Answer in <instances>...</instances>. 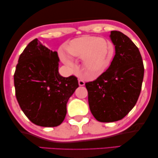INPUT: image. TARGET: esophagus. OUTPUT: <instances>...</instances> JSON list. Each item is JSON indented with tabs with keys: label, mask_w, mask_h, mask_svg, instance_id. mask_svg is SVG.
<instances>
[{
	"label": "esophagus",
	"mask_w": 158,
	"mask_h": 158,
	"mask_svg": "<svg viewBox=\"0 0 158 158\" xmlns=\"http://www.w3.org/2000/svg\"><path fill=\"white\" fill-rule=\"evenodd\" d=\"M78 84H79L80 86H83V85H85V82L82 81V80L80 79L78 81Z\"/></svg>",
	"instance_id": "obj_1"
}]
</instances>
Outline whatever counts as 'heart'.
I'll list each match as a JSON object with an SVG mask.
<instances>
[{"label":"heart","mask_w":158,"mask_h":158,"mask_svg":"<svg viewBox=\"0 0 158 158\" xmlns=\"http://www.w3.org/2000/svg\"><path fill=\"white\" fill-rule=\"evenodd\" d=\"M66 51L72 58L83 59L85 68L92 77L99 76L105 71L113 55V46L108 41L94 36H84L73 40L67 46ZM69 57L63 52H60L62 61L73 68L75 64Z\"/></svg>","instance_id":"obj_1"}]
</instances>
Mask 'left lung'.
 Returning <instances> with one entry per match:
<instances>
[{
	"label": "left lung",
	"mask_w": 158,
	"mask_h": 158,
	"mask_svg": "<svg viewBox=\"0 0 158 158\" xmlns=\"http://www.w3.org/2000/svg\"><path fill=\"white\" fill-rule=\"evenodd\" d=\"M115 55L96 80L85 83L89 109L96 120L112 123L125 117L137 102L144 75L139 48L122 32L112 31Z\"/></svg>",
	"instance_id": "left-lung-1"
}]
</instances>
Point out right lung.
Masks as SVG:
<instances>
[{
    "mask_svg": "<svg viewBox=\"0 0 158 158\" xmlns=\"http://www.w3.org/2000/svg\"><path fill=\"white\" fill-rule=\"evenodd\" d=\"M56 52L35 38L21 54L14 74L15 95L25 115L35 125L53 127L66 115V103L79 87L75 76L59 73Z\"/></svg>",
    "mask_w": 158,
    "mask_h": 158,
    "instance_id": "1",
    "label": "right lung"
}]
</instances>
